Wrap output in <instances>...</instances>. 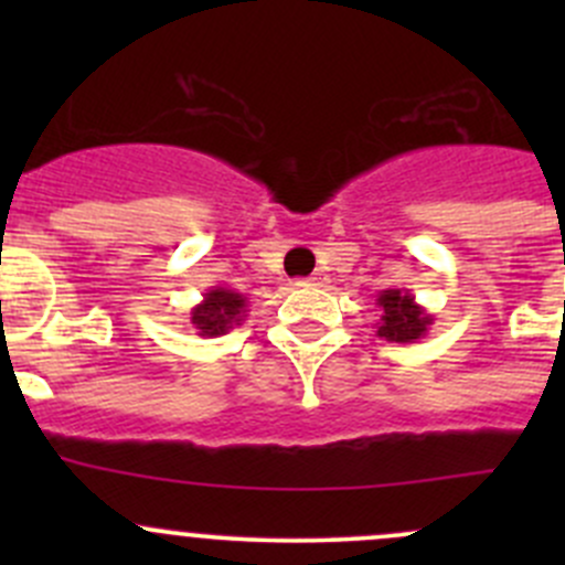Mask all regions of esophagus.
I'll list each match as a JSON object with an SVG mask.
<instances>
[{"instance_id":"1","label":"esophagus","mask_w":565,"mask_h":565,"mask_svg":"<svg viewBox=\"0 0 565 565\" xmlns=\"http://www.w3.org/2000/svg\"><path fill=\"white\" fill-rule=\"evenodd\" d=\"M300 284H303V287H324V284H328V278H324L322 273H315V276L303 278V281H300Z\"/></svg>"}]
</instances>
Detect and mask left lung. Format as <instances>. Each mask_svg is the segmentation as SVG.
Masks as SVG:
<instances>
[{
    "mask_svg": "<svg viewBox=\"0 0 565 565\" xmlns=\"http://www.w3.org/2000/svg\"><path fill=\"white\" fill-rule=\"evenodd\" d=\"M377 306L383 311L377 322V335L396 344H409V341L424 339L426 330L431 328L435 317L415 303L409 289H383L377 295Z\"/></svg>",
    "mask_w": 565,
    "mask_h": 565,
    "instance_id": "8db88e82",
    "label": "left lung"
}]
</instances>
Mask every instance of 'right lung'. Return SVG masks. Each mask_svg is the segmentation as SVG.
Returning <instances> with one entry per match:
<instances>
[{
  "mask_svg": "<svg viewBox=\"0 0 565 565\" xmlns=\"http://www.w3.org/2000/svg\"><path fill=\"white\" fill-rule=\"evenodd\" d=\"M248 300L246 295L235 292L230 287H210L204 292L202 303H196L191 309V324L196 330V335L202 339H215V335L230 333L235 324H241L246 319Z\"/></svg>",
  "mask_w": 565,
  "mask_h": 565,
  "instance_id": "obj_1",
  "label": "right lung"
}]
</instances>
